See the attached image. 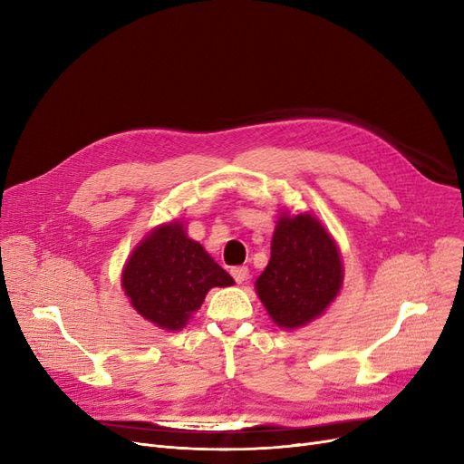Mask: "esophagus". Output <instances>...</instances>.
<instances>
[{"label": "esophagus", "instance_id": "obj_1", "mask_svg": "<svg viewBox=\"0 0 464 464\" xmlns=\"http://www.w3.org/2000/svg\"><path fill=\"white\" fill-rule=\"evenodd\" d=\"M231 276L237 284H242L248 278V266H233L231 269Z\"/></svg>", "mask_w": 464, "mask_h": 464}]
</instances>
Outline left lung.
Wrapping results in <instances>:
<instances>
[{
    "instance_id": "1",
    "label": "left lung",
    "mask_w": 464,
    "mask_h": 464,
    "mask_svg": "<svg viewBox=\"0 0 464 464\" xmlns=\"http://www.w3.org/2000/svg\"><path fill=\"white\" fill-rule=\"evenodd\" d=\"M343 285L334 240L310 214L282 216L271 242V261L256 282L273 322L295 329L331 304Z\"/></svg>"
}]
</instances>
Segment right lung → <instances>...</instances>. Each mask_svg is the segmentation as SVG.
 Listing matches in <instances>:
<instances>
[{
  "instance_id": "obj_1",
  "label": "right lung",
  "mask_w": 464,
  "mask_h": 464,
  "mask_svg": "<svg viewBox=\"0 0 464 464\" xmlns=\"http://www.w3.org/2000/svg\"><path fill=\"white\" fill-rule=\"evenodd\" d=\"M121 285L142 318L179 331L203 304L210 287L233 285V278L199 242L186 237L182 224H169L135 248Z\"/></svg>"
}]
</instances>
